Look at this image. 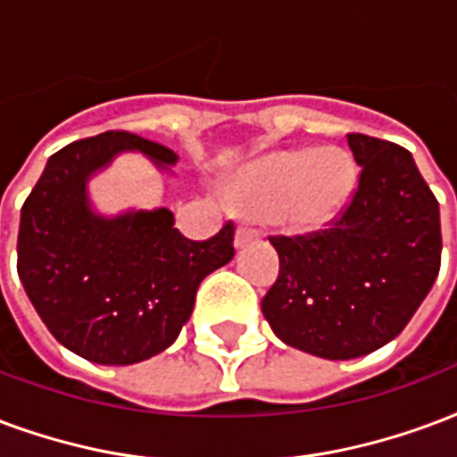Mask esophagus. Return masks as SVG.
<instances>
[{
    "label": "esophagus",
    "instance_id": "1",
    "mask_svg": "<svg viewBox=\"0 0 457 457\" xmlns=\"http://www.w3.org/2000/svg\"><path fill=\"white\" fill-rule=\"evenodd\" d=\"M254 239H256V232H254V229L239 228V229H237V235H235V246H237V249H242V246L252 245Z\"/></svg>",
    "mask_w": 457,
    "mask_h": 457
}]
</instances>
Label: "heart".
<instances>
[{"instance_id":"obj_1","label":"heart","mask_w":457,"mask_h":457,"mask_svg":"<svg viewBox=\"0 0 457 457\" xmlns=\"http://www.w3.org/2000/svg\"><path fill=\"white\" fill-rule=\"evenodd\" d=\"M358 188V167L341 147H288L263 154L228 177L237 211L271 220L290 235H317L344 215Z\"/></svg>"}]
</instances>
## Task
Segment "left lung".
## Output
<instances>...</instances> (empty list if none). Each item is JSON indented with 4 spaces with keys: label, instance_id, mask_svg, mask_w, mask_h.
Instances as JSON below:
<instances>
[{
    "label": "left lung",
    "instance_id": "obj_1",
    "mask_svg": "<svg viewBox=\"0 0 457 457\" xmlns=\"http://www.w3.org/2000/svg\"><path fill=\"white\" fill-rule=\"evenodd\" d=\"M361 179L332 229L273 237L280 271L263 295L273 334L293 349L349 361L407 327L441 269L438 201L404 147L346 135Z\"/></svg>",
    "mask_w": 457,
    "mask_h": 457
}]
</instances>
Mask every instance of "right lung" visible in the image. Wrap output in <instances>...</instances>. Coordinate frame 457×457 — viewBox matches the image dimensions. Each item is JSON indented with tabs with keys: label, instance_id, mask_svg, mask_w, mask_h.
<instances>
[{
	"label": "right lung",
	"instance_id": "add662e5",
	"mask_svg": "<svg viewBox=\"0 0 457 457\" xmlns=\"http://www.w3.org/2000/svg\"><path fill=\"white\" fill-rule=\"evenodd\" d=\"M123 152L171 177L179 154L133 133H101L55 152L21 208L19 278L50 334L101 366H130L177 341L205 276L232 262L235 228L205 242L174 212L94 208L89 181Z\"/></svg>",
	"mask_w": 457,
	"mask_h": 457
}]
</instances>
